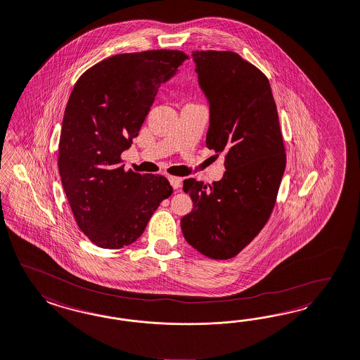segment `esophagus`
Returning <instances> with one entry per match:
<instances>
[{
  "label": "esophagus",
  "mask_w": 360,
  "mask_h": 360,
  "mask_svg": "<svg viewBox=\"0 0 360 360\" xmlns=\"http://www.w3.org/2000/svg\"><path fill=\"white\" fill-rule=\"evenodd\" d=\"M169 181H170L174 190H179L182 186V178H179V176H169Z\"/></svg>",
  "instance_id": "esophagus-1"
}]
</instances>
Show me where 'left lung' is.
Masks as SVG:
<instances>
[{
  "label": "left lung",
  "mask_w": 360,
  "mask_h": 360,
  "mask_svg": "<svg viewBox=\"0 0 360 360\" xmlns=\"http://www.w3.org/2000/svg\"><path fill=\"white\" fill-rule=\"evenodd\" d=\"M198 84L210 106L206 146L224 154V178L184 181L193 210L184 236L200 254L229 259L269 221L285 173V154L267 77L234 51H193Z\"/></svg>",
  "instance_id": "obj_1"
}]
</instances>
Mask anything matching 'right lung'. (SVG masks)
Masks as SVG:
<instances>
[{"label":"right lung","instance_id":"obj_1","mask_svg":"<svg viewBox=\"0 0 360 360\" xmlns=\"http://www.w3.org/2000/svg\"><path fill=\"white\" fill-rule=\"evenodd\" d=\"M186 54H117L87 69L69 97L58 146L63 190L81 231L98 248L136 242L173 187L162 175L124 172L121 154L139 133L154 97Z\"/></svg>","mask_w":360,"mask_h":360}]
</instances>
